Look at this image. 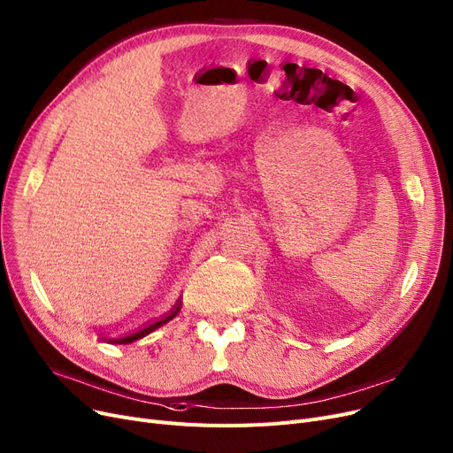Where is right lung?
Masks as SVG:
<instances>
[{
    "label": "right lung",
    "mask_w": 453,
    "mask_h": 453,
    "mask_svg": "<svg viewBox=\"0 0 453 453\" xmlns=\"http://www.w3.org/2000/svg\"><path fill=\"white\" fill-rule=\"evenodd\" d=\"M180 308H182V300H177L175 306L171 308L164 317H160V319H157V320H153V322H149V325H145L143 328H140V330H136V332H133V334L123 335V337H118V339H109V342H114V344H128V342H134V341H138V339H142V337L149 335L150 332H155L157 328L164 326L165 322H169L171 319H175V317L179 315Z\"/></svg>",
    "instance_id": "right-lung-1"
}]
</instances>
